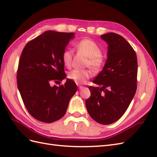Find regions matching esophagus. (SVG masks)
Returning a JSON list of instances; mask_svg holds the SVG:
<instances>
[{"mask_svg": "<svg viewBox=\"0 0 157 157\" xmlns=\"http://www.w3.org/2000/svg\"><path fill=\"white\" fill-rule=\"evenodd\" d=\"M77 86L78 87L79 89H82L83 88V86H81V85H79V84H77Z\"/></svg>", "mask_w": 157, "mask_h": 157, "instance_id": "1", "label": "esophagus"}]
</instances>
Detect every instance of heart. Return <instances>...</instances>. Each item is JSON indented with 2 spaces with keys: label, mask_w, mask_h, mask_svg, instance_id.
Instances as JSON below:
<instances>
[{
  "label": "heart",
  "mask_w": 157,
  "mask_h": 157,
  "mask_svg": "<svg viewBox=\"0 0 157 157\" xmlns=\"http://www.w3.org/2000/svg\"><path fill=\"white\" fill-rule=\"evenodd\" d=\"M77 48L88 57L86 63L87 67H90L94 71H98L101 69L104 63V59L101 56V50L99 45L88 39H84L78 41L76 44ZM73 51L71 49H66L63 52L62 61L67 67H70L72 63ZM67 77L77 84L86 83L91 77V71L90 70L73 69L69 73Z\"/></svg>",
  "instance_id": "heart-1"
}]
</instances>
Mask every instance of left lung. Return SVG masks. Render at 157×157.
Masks as SVG:
<instances>
[{
    "label": "left lung",
    "instance_id": "8db88e82",
    "mask_svg": "<svg viewBox=\"0 0 157 157\" xmlns=\"http://www.w3.org/2000/svg\"><path fill=\"white\" fill-rule=\"evenodd\" d=\"M108 44L107 59L88 87L91 96L86 100L90 116L101 124H110L124 115L137 89V61L134 50L124 37L114 33L101 35Z\"/></svg>",
    "mask_w": 157,
    "mask_h": 157
}]
</instances>
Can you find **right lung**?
Returning <instances> with one entry per match:
<instances>
[{
	"label": "right lung",
	"instance_id": "1",
	"mask_svg": "<svg viewBox=\"0 0 157 157\" xmlns=\"http://www.w3.org/2000/svg\"><path fill=\"white\" fill-rule=\"evenodd\" d=\"M74 37V33L47 31L28 42L22 51L17 87L28 112L38 121L51 123L62 118L77 92V84L69 78L59 87L50 85L66 77L62 54Z\"/></svg>",
	"mask_w": 157,
	"mask_h": 157
}]
</instances>
